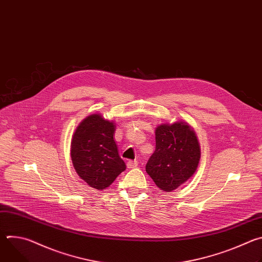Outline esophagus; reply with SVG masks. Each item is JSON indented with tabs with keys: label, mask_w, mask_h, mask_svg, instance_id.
Segmentation results:
<instances>
[{
	"label": "esophagus",
	"mask_w": 262,
	"mask_h": 262,
	"mask_svg": "<svg viewBox=\"0 0 262 262\" xmlns=\"http://www.w3.org/2000/svg\"><path fill=\"white\" fill-rule=\"evenodd\" d=\"M126 166H127L128 169H134V168H136L138 166V162L137 161H128Z\"/></svg>",
	"instance_id": "obj_1"
}]
</instances>
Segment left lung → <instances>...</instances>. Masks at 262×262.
<instances>
[{
  "label": "left lung",
  "mask_w": 262,
  "mask_h": 262,
  "mask_svg": "<svg viewBox=\"0 0 262 262\" xmlns=\"http://www.w3.org/2000/svg\"><path fill=\"white\" fill-rule=\"evenodd\" d=\"M200 157L197 135L188 122L163 123L156 128V150L146 172L163 192L170 193L195 174Z\"/></svg>",
  "instance_id": "8db88e82"
}]
</instances>
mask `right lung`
<instances>
[{"label": "right lung", "mask_w": 262, "mask_h": 262, "mask_svg": "<svg viewBox=\"0 0 262 262\" xmlns=\"http://www.w3.org/2000/svg\"><path fill=\"white\" fill-rule=\"evenodd\" d=\"M114 121L100 114L87 116L74 130L70 157L78 175L91 188L104 190L126 169L114 140Z\"/></svg>", "instance_id": "right-lung-1"}]
</instances>
